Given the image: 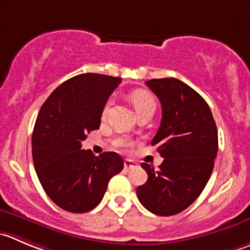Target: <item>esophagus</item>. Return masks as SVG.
Returning <instances> with one entry per match:
<instances>
[{
    "label": "esophagus",
    "mask_w": 250,
    "mask_h": 250,
    "mask_svg": "<svg viewBox=\"0 0 250 250\" xmlns=\"http://www.w3.org/2000/svg\"><path fill=\"white\" fill-rule=\"evenodd\" d=\"M135 166H137V164H135L134 161H132V160H125V169H132V168H134Z\"/></svg>",
    "instance_id": "esophagus-1"
}]
</instances>
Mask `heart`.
Wrapping results in <instances>:
<instances>
[{"label":"heart","instance_id":"b5f03b06","mask_svg":"<svg viewBox=\"0 0 250 250\" xmlns=\"http://www.w3.org/2000/svg\"><path fill=\"white\" fill-rule=\"evenodd\" d=\"M130 101H132L133 106H134V110L137 112V115L142 111L147 110V108H155L156 107V101H155V98L152 96V94H150L149 91L146 90H135L133 91L129 95ZM111 101H107L103 110V117H105L107 115L108 110H110ZM129 143L122 142L121 143V146H129Z\"/></svg>","mask_w":250,"mask_h":250}]
</instances>
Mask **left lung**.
Segmentation results:
<instances>
[{"mask_svg": "<svg viewBox=\"0 0 250 250\" xmlns=\"http://www.w3.org/2000/svg\"><path fill=\"white\" fill-rule=\"evenodd\" d=\"M161 103V125L151 145L164 161L155 171L142 164L146 183L137 188L145 209L160 216L183 211L200 195L214 168L217 128L207 101L176 78L145 82Z\"/></svg>", "mask_w": 250, "mask_h": 250, "instance_id": "left-lung-1", "label": "left lung"}]
</instances>
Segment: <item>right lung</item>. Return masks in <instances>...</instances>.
<instances>
[{"label": "right lung", "instance_id": "right-lung-1", "mask_svg": "<svg viewBox=\"0 0 250 250\" xmlns=\"http://www.w3.org/2000/svg\"><path fill=\"white\" fill-rule=\"evenodd\" d=\"M121 78L79 74L61 84L41 106L34 125L33 161L41 186L61 209L81 214L103 200L107 184L123 169L113 151L95 156L82 142L99 129L108 96Z\"/></svg>", "mask_w": 250, "mask_h": 250}]
</instances>
